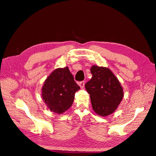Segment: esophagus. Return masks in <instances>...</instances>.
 I'll use <instances>...</instances> for the list:
<instances>
[{"instance_id": "esophagus-1", "label": "esophagus", "mask_w": 156, "mask_h": 156, "mask_svg": "<svg viewBox=\"0 0 156 156\" xmlns=\"http://www.w3.org/2000/svg\"><path fill=\"white\" fill-rule=\"evenodd\" d=\"M78 84H79V86L80 87L81 89H83L84 87V81H81V82H80V83H78Z\"/></svg>"}]
</instances>
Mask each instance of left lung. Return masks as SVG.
Masks as SVG:
<instances>
[{
  "label": "left lung",
  "mask_w": 156,
  "mask_h": 156,
  "mask_svg": "<svg viewBox=\"0 0 156 156\" xmlns=\"http://www.w3.org/2000/svg\"><path fill=\"white\" fill-rule=\"evenodd\" d=\"M92 78L85 84L93 109L98 115L107 116L117 109L124 96L119 80L109 69L93 65Z\"/></svg>",
  "instance_id": "8db88e82"
}]
</instances>
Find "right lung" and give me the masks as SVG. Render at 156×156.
Masks as SVG:
<instances>
[{"instance_id":"1","label":"right lung","mask_w":156,"mask_h":156,"mask_svg":"<svg viewBox=\"0 0 156 156\" xmlns=\"http://www.w3.org/2000/svg\"><path fill=\"white\" fill-rule=\"evenodd\" d=\"M79 89L69 68H58L44 81L42 98L51 112L61 114L72 106Z\"/></svg>"}]
</instances>
